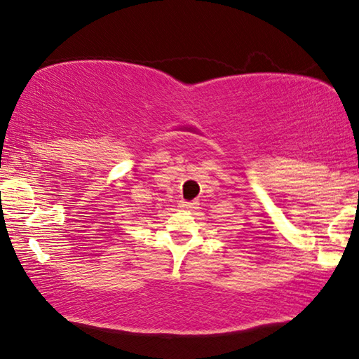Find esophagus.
Returning a JSON list of instances; mask_svg holds the SVG:
<instances>
[{
    "label": "esophagus",
    "mask_w": 359,
    "mask_h": 359,
    "mask_svg": "<svg viewBox=\"0 0 359 359\" xmlns=\"http://www.w3.org/2000/svg\"><path fill=\"white\" fill-rule=\"evenodd\" d=\"M194 208H196V203H188V201L179 203V209H182V210H191Z\"/></svg>",
    "instance_id": "1"
}]
</instances>
